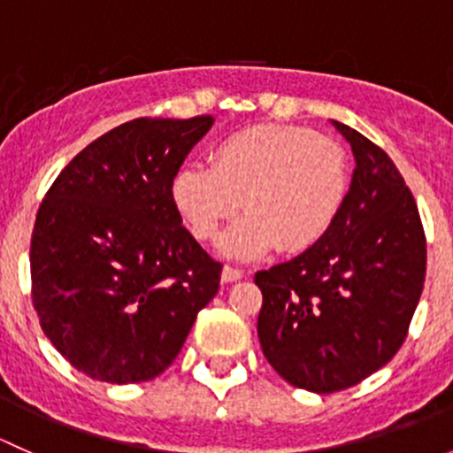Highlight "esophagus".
<instances>
[{"label":"esophagus","instance_id":"1","mask_svg":"<svg viewBox=\"0 0 453 453\" xmlns=\"http://www.w3.org/2000/svg\"><path fill=\"white\" fill-rule=\"evenodd\" d=\"M241 278H243V272H241V269L230 267V265H226V267H223V272H221L223 282H236V280H241Z\"/></svg>","mask_w":453,"mask_h":453}]
</instances>
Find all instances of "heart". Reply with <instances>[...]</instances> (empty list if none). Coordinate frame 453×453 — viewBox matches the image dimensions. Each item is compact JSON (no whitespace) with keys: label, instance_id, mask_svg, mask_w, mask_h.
<instances>
[{"label":"heart","instance_id":"heart-1","mask_svg":"<svg viewBox=\"0 0 453 453\" xmlns=\"http://www.w3.org/2000/svg\"><path fill=\"white\" fill-rule=\"evenodd\" d=\"M349 157L335 140L294 125L236 131L201 164L180 168L171 199L190 234L212 241L243 201L245 214L219 250L252 260L280 248L300 254L318 245L349 195Z\"/></svg>","mask_w":453,"mask_h":453}]
</instances>
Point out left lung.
<instances>
[{
  "mask_svg": "<svg viewBox=\"0 0 453 453\" xmlns=\"http://www.w3.org/2000/svg\"><path fill=\"white\" fill-rule=\"evenodd\" d=\"M355 155L353 181L328 234L254 276L258 340L291 386L331 395L386 366L408 335L425 282L417 201L386 150L333 120Z\"/></svg>",
  "mask_w": 453,
  "mask_h": 453,
  "instance_id": "1",
  "label": "left lung"
}]
</instances>
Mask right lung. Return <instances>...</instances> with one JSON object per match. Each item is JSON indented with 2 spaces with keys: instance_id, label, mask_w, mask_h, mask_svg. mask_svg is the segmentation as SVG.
I'll return each mask as SVG.
<instances>
[{
  "instance_id": "1",
  "label": "right lung",
  "mask_w": 453,
  "mask_h": 453,
  "mask_svg": "<svg viewBox=\"0 0 453 453\" xmlns=\"http://www.w3.org/2000/svg\"><path fill=\"white\" fill-rule=\"evenodd\" d=\"M212 122H125L87 144L41 201L32 304L54 349L87 377L162 374L217 296L221 263L181 226L171 199L173 177Z\"/></svg>"
}]
</instances>
